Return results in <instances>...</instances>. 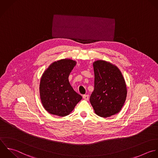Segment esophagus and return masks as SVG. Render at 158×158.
<instances>
[{"label":"esophagus","mask_w":158,"mask_h":158,"mask_svg":"<svg viewBox=\"0 0 158 158\" xmlns=\"http://www.w3.org/2000/svg\"><path fill=\"white\" fill-rule=\"evenodd\" d=\"M83 98L85 100H89V95H83Z\"/></svg>","instance_id":"34e87169"}]
</instances>
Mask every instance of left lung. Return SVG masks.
Wrapping results in <instances>:
<instances>
[{"instance_id": "1", "label": "left lung", "mask_w": 158, "mask_h": 158, "mask_svg": "<svg viewBox=\"0 0 158 158\" xmlns=\"http://www.w3.org/2000/svg\"><path fill=\"white\" fill-rule=\"evenodd\" d=\"M95 81L94 90L90 97L95 113L108 118L118 113L127 97L125 79L119 69L105 60L93 63Z\"/></svg>"}]
</instances>
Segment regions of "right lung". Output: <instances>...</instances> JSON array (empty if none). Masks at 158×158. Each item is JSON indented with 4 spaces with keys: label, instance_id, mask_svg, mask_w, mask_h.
<instances>
[{
    "label": "right lung",
    "instance_id": "1",
    "mask_svg": "<svg viewBox=\"0 0 158 158\" xmlns=\"http://www.w3.org/2000/svg\"><path fill=\"white\" fill-rule=\"evenodd\" d=\"M76 61L61 59L52 63L42 75L40 98L44 109L50 114L64 117L69 115L82 100L71 85L68 77Z\"/></svg>",
    "mask_w": 158,
    "mask_h": 158
}]
</instances>
